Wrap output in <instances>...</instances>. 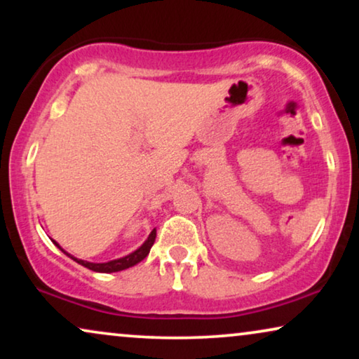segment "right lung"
Masks as SVG:
<instances>
[{
	"instance_id": "obj_1",
	"label": "right lung",
	"mask_w": 359,
	"mask_h": 359,
	"mask_svg": "<svg viewBox=\"0 0 359 359\" xmlns=\"http://www.w3.org/2000/svg\"><path fill=\"white\" fill-rule=\"evenodd\" d=\"M155 237H156V230L154 229L150 232L149 238H147L145 242H144V245L137 248L135 252H132L130 255H127V257H122L119 259H112V262H107V263H90V262H85V259H78L75 257H72L70 253H67L65 250H63L60 245L55 242V240H53V243H55L57 247L60 248L62 252L67 255V257H70L72 259H75L78 264H81V266L91 269V271H96V273H116V271H122V269H127V268L134 266V264H137V263H140L142 259H144L147 255L150 253V248H151V245H154V242H155Z\"/></svg>"
}]
</instances>
